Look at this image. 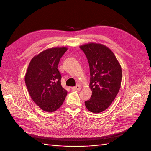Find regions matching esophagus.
Listing matches in <instances>:
<instances>
[{"label": "esophagus", "instance_id": "esophagus-1", "mask_svg": "<svg viewBox=\"0 0 151 151\" xmlns=\"http://www.w3.org/2000/svg\"><path fill=\"white\" fill-rule=\"evenodd\" d=\"M81 89V86L80 85H77L76 86L72 87V90H80Z\"/></svg>", "mask_w": 151, "mask_h": 151}]
</instances>
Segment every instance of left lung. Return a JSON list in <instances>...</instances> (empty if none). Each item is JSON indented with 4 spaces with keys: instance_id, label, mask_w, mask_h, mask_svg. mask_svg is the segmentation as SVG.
<instances>
[{
    "instance_id": "left-lung-1",
    "label": "left lung",
    "mask_w": 151,
    "mask_h": 151,
    "mask_svg": "<svg viewBox=\"0 0 151 151\" xmlns=\"http://www.w3.org/2000/svg\"><path fill=\"white\" fill-rule=\"evenodd\" d=\"M88 58L90 69L91 98L87 109L98 113L106 109L116 98L122 82V68L111 50L103 45L90 43L80 46Z\"/></svg>"
}]
</instances>
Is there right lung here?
Masks as SVG:
<instances>
[{
	"mask_svg": "<svg viewBox=\"0 0 151 151\" xmlns=\"http://www.w3.org/2000/svg\"><path fill=\"white\" fill-rule=\"evenodd\" d=\"M66 47L48 48L35 56L25 75V83L31 98L45 111L53 112L60 108L67 91L61 85L58 70Z\"/></svg>",
	"mask_w": 151,
	"mask_h": 151,
	"instance_id": "add662e5",
	"label": "right lung"
}]
</instances>
